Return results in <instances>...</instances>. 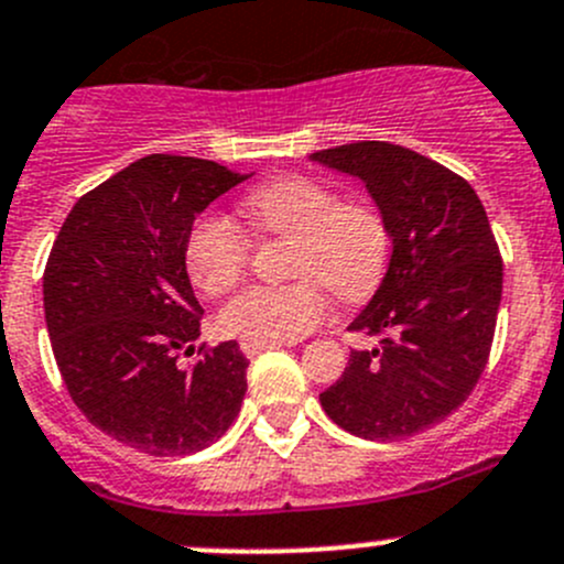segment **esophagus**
Segmentation results:
<instances>
[{"mask_svg":"<svg viewBox=\"0 0 564 564\" xmlns=\"http://www.w3.org/2000/svg\"><path fill=\"white\" fill-rule=\"evenodd\" d=\"M239 347H242V352L248 355V358H256V355L264 352V349L281 347V341H242Z\"/></svg>","mask_w":564,"mask_h":564,"instance_id":"34e87169","label":"esophagus"}]
</instances>
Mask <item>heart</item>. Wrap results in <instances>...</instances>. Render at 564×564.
Listing matches in <instances>:
<instances>
[{"instance_id":"1","label":"heart","mask_w":564,"mask_h":564,"mask_svg":"<svg viewBox=\"0 0 564 564\" xmlns=\"http://www.w3.org/2000/svg\"><path fill=\"white\" fill-rule=\"evenodd\" d=\"M250 220L267 237L292 239L289 286H250L217 316L226 336L242 341H292L314 330L327 314L322 288L341 303H364L382 283L391 237L369 204H338L327 184L283 176L253 189L245 200ZM189 281L204 294H226L242 281L250 239L220 215L200 217L184 248Z\"/></svg>"}]
</instances>
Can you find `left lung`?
<instances>
[{
    "label": "left lung",
    "instance_id": "obj_1",
    "mask_svg": "<svg viewBox=\"0 0 564 564\" xmlns=\"http://www.w3.org/2000/svg\"><path fill=\"white\" fill-rule=\"evenodd\" d=\"M308 160L358 178L391 237L386 278L349 322L380 344L349 352L322 408L358 438L424 433L466 402L494 344L505 267L482 200L457 173L380 140Z\"/></svg>",
    "mask_w": 564,
    "mask_h": 564
}]
</instances>
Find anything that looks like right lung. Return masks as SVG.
Here are the masks:
<instances>
[{"instance_id":"obj_1","label":"right lung","mask_w":564,"mask_h":564,"mask_svg":"<svg viewBox=\"0 0 564 564\" xmlns=\"http://www.w3.org/2000/svg\"><path fill=\"white\" fill-rule=\"evenodd\" d=\"M253 173L151 154L74 204L43 272L54 360L93 427L154 457L200 452L237 419L248 358L223 341L195 352L200 308L187 237L212 200Z\"/></svg>"}]
</instances>
